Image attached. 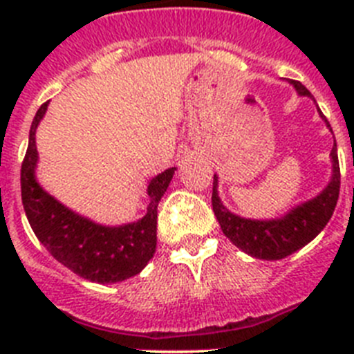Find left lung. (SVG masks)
<instances>
[{
  "label": "left lung",
  "instance_id": "left-lung-1",
  "mask_svg": "<svg viewBox=\"0 0 354 354\" xmlns=\"http://www.w3.org/2000/svg\"><path fill=\"white\" fill-rule=\"evenodd\" d=\"M296 93L299 97H308L315 102L314 95L303 86L299 81L289 80ZM317 106V102H315ZM319 117L323 118L326 127H331L321 109L317 108ZM331 159V177L330 183L323 187V192L312 198L299 202L298 205L290 207L283 214L274 216V218H264V220H255V218H243L239 214H234L228 211L218 195V175L214 174L212 180V211L216 214V220L220 223L225 236L232 241L241 252L248 253L253 259H262V261H280L294 252L301 250L312 239L321 234L330 218L335 211L337 200L340 192V168L339 156H337V143H333V149L330 152Z\"/></svg>",
  "mask_w": 354,
  "mask_h": 354
}]
</instances>
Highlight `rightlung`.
<instances>
[{"instance_id":"right-lung-1","label":"right lung","mask_w":354,"mask_h":354,"mask_svg":"<svg viewBox=\"0 0 354 354\" xmlns=\"http://www.w3.org/2000/svg\"><path fill=\"white\" fill-rule=\"evenodd\" d=\"M44 102L31 122L28 150L21 168V193L26 218L39 241L56 261L97 283H117L142 273L154 257L158 204L177 168H168L149 180L150 202L143 218L124 225H102L72 211L49 195L37 179V127L48 111Z\"/></svg>"}]
</instances>
